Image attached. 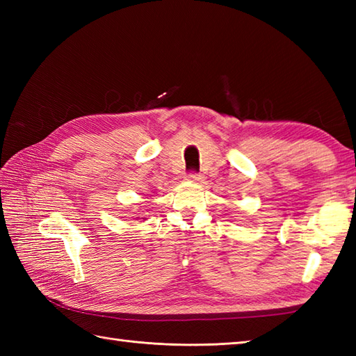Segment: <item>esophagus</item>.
<instances>
[{
	"mask_svg": "<svg viewBox=\"0 0 356 356\" xmlns=\"http://www.w3.org/2000/svg\"><path fill=\"white\" fill-rule=\"evenodd\" d=\"M202 179H203V176L202 174H197V172H190L186 176V180H190V182H202Z\"/></svg>",
	"mask_w": 356,
	"mask_h": 356,
	"instance_id": "obj_1",
	"label": "esophagus"
}]
</instances>
